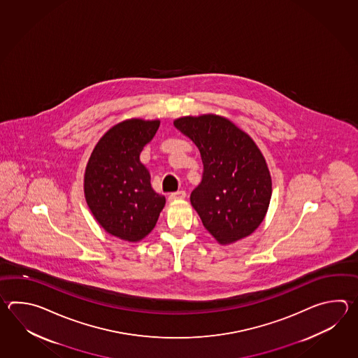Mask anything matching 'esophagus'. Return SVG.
I'll return each instance as SVG.
<instances>
[{"instance_id": "esophagus-1", "label": "esophagus", "mask_w": 358, "mask_h": 358, "mask_svg": "<svg viewBox=\"0 0 358 358\" xmlns=\"http://www.w3.org/2000/svg\"><path fill=\"white\" fill-rule=\"evenodd\" d=\"M185 192L184 190H179V192H174V193H171V194H169V202H176V201H179V199H182V198H185Z\"/></svg>"}]
</instances>
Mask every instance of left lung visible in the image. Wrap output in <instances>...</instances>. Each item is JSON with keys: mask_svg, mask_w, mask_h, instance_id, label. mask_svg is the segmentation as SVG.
Wrapping results in <instances>:
<instances>
[{"mask_svg": "<svg viewBox=\"0 0 358 358\" xmlns=\"http://www.w3.org/2000/svg\"><path fill=\"white\" fill-rule=\"evenodd\" d=\"M178 130L197 145L203 162L202 182L190 203L220 244L252 234L264 220L271 198L265 157L247 133L217 115L184 116Z\"/></svg>", "mask_w": 358, "mask_h": 358, "instance_id": "left-lung-1", "label": "left lung"}]
</instances>
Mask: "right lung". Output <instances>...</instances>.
<instances>
[{"label": "right lung", "mask_w": 358, "mask_h": 358, "mask_svg": "<svg viewBox=\"0 0 358 358\" xmlns=\"http://www.w3.org/2000/svg\"><path fill=\"white\" fill-rule=\"evenodd\" d=\"M159 127V120L142 119L116 124L99 139L85 168L84 194L93 216L108 234L128 242L148 236L165 206L139 160Z\"/></svg>", "instance_id": "obj_1"}]
</instances>
